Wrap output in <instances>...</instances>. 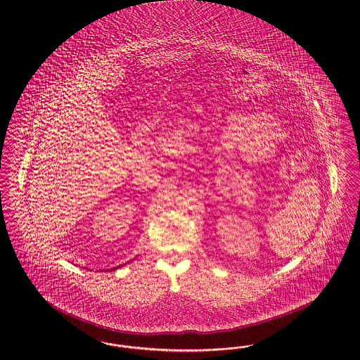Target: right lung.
I'll list each match as a JSON object with an SVG mask.
<instances>
[{
  "label": "right lung",
  "mask_w": 360,
  "mask_h": 360,
  "mask_svg": "<svg viewBox=\"0 0 360 360\" xmlns=\"http://www.w3.org/2000/svg\"><path fill=\"white\" fill-rule=\"evenodd\" d=\"M117 268H120V266H116V268H112V269H110V271H113V269H117ZM107 271H108V269H107Z\"/></svg>",
  "instance_id": "1"
}]
</instances>
